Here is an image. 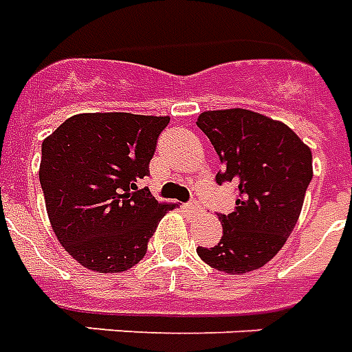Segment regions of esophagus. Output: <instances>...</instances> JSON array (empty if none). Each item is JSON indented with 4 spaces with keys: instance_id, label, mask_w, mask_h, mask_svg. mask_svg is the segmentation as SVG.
<instances>
[{
    "instance_id": "34e87169",
    "label": "esophagus",
    "mask_w": 352,
    "mask_h": 352,
    "mask_svg": "<svg viewBox=\"0 0 352 352\" xmlns=\"http://www.w3.org/2000/svg\"><path fill=\"white\" fill-rule=\"evenodd\" d=\"M187 211H189V213H198V211H202V206H200L198 200H192V202L187 204Z\"/></svg>"
}]
</instances>
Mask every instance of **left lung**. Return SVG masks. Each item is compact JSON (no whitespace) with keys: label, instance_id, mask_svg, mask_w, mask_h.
<instances>
[{"label":"left lung","instance_id":"obj_1","mask_svg":"<svg viewBox=\"0 0 352 352\" xmlns=\"http://www.w3.org/2000/svg\"><path fill=\"white\" fill-rule=\"evenodd\" d=\"M197 126L224 166L217 184L230 182L237 189L234 211L219 215L221 241L198 247L197 254L228 274L260 269L297 224L314 176L311 150L284 122L241 107L204 111Z\"/></svg>","mask_w":352,"mask_h":352}]
</instances>
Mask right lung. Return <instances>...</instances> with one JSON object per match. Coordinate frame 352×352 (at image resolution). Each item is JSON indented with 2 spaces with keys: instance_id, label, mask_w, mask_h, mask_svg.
I'll return each mask as SVG.
<instances>
[{
  "instance_id": "right-lung-1",
  "label": "right lung",
  "mask_w": 352,
  "mask_h": 352,
  "mask_svg": "<svg viewBox=\"0 0 352 352\" xmlns=\"http://www.w3.org/2000/svg\"><path fill=\"white\" fill-rule=\"evenodd\" d=\"M168 116L81 113L42 142L38 168L55 236L96 273H122L144 258L166 211L137 182L148 176Z\"/></svg>"
}]
</instances>
